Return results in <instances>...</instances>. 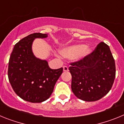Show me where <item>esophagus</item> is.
<instances>
[{"label":"esophagus","mask_w":124,"mask_h":124,"mask_svg":"<svg viewBox=\"0 0 124 124\" xmlns=\"http://www.w3.org/2000/svg\"><path fill=\"white\" fill-rule=\"evenodd\" d=\"M69 71V69H68V66H63V71L64 72H67Z\"/></svg>","instance_id":"obj_1"}]
</instances>
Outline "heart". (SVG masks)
I'll return each instance as SVG.
<instances>
[{"label": "heart", "mask_w": 124, "mask_h": 124, "mask_svg": "<svg viewBox=\"0 0 124 124\" xmlns=\"http://www.w3.org/2000/svg\"><path fill=\"white\" fill-rule=\"evenodd\" d=\"M91 52L89 48L85 46L83 44H76L66 46L59 50L61 56L64 58L82 59Z\"/></svg>", "instance_id": "obj_1"}]
</instances>
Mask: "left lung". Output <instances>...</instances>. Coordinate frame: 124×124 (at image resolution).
Masks as SVG:
<instances>
[{
  "label": "left lung",
  "instance_id": "left-lung-1",
  "mask_svg": "<svg viewBox=\"0 0 124 124\" xmlns=\"http://www.w3.org/2000/svg\"><path fill=\"white\" fill-rule=\"evenodd\" d=\"M70 64L71 89L78 98L96 101L110 90L116 77V64L110 48L105 43L101 42L91 54Z\"/></svg>",
  "mask_w": 124,
  "mask_h": 124
}]
</instances>
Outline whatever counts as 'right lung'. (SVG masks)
Listing matches in <instances>:
<instances>
[{"instance_id":"1","label":"right lung","mask_w":124,"mask_h":124,"mask_svg":"<svg viewBox=\"0 0 124 124\" xmlns=\"http://www.w3.org/2000/svg\"><path fill=\"white\" fill-rule=\"evenodd\" d=\"M48 34L35 33L15 45L10 56L8 77L15 93L23 100L40 103L48 99L63 68L52 70L45 60L34 55L32 44L35 38H45Z\"/></svg>"}]
</instances>
